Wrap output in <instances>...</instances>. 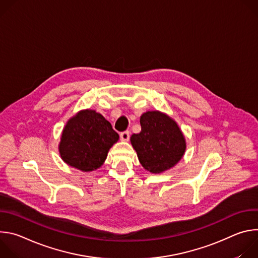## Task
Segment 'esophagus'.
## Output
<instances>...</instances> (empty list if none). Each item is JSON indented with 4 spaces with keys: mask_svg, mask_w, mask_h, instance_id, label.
<instances>
[{
    "mask_svg": "<svg viewBox=\"0 0 258 258\" xmlns=\"http://www.w3.org/2000/svg\"><path fill=\"white\" fill-rule=\"evenodd\" d=\"M120 139L122 141H128L130 140V137H131V133L128 131H125V132H122L120 133Z\"/></svg>",
    "mask_w": 258,
    "mask_h": 258,
    "instance_id": "esophagus-1",
    "label": "esophagus"
}]
</instances>
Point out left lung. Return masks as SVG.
<instances>
[{"label": "left lung", "instance_id": "obj_1", "mask_svg": "<svg viewBox=\"0 0 258 258\" xmlns=\"http://www.w3.org/2000/svg\"><path fill=\"white\" fill-rule=\"evenodd\" d=\"M141 132L131 137L143 167L152 173L176 164L186 150V142L177 124L165 114L148 111L140 118Z\"/></svg>", "mask_w": 258, "mask_h": 258}]
</instances>
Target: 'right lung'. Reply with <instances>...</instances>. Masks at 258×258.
I'll use <instances>...</instances> for the list:
<instances>
[{
	"mask_svg": "<svg viewBox=\"0 0 258 258\" xmlns=\"http://www.w3.org/2000/svg\"><path fill=\"white\" fill-rule=\"evenodd\" d=\"M118 134L100 113L86 110L72 117L63 130L59 151L69 165L83 171L100 167Z\"/></svg>",
	"mask_w": 258,
	"mask_h": 258,
	"instance_id": "right-lung-1",
	"label": "right lung"
}]
</instances>
